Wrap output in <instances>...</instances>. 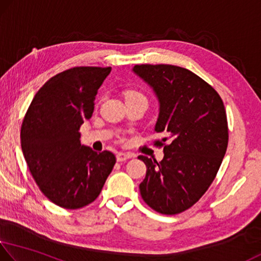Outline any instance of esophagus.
Instances as JSON below:
<instances>
[{
  "mask_svg": "<svg viewBox=\"0 0 261 261\" xmlns=\"http://www.w3.org/2000/svg\"><path fill=\"white\" fill-rule=\"evenodd\" d=\"M130 158H132V155L126 154V153H119L117 155L118 162H125V161H127V160H129Z\"/></svg>",
  "mask_w": 261,
  "mask_h": 261,
  "instance_id": "34e87169",
  "label": "esophagus"
}]
</instances>
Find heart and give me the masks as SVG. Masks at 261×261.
I'll use <instances>...</instances> for the list:
<instances>
[{"mask_svg":"<svg viewBox=\"0 0 261 261\" xmlns=\"http://www.w3.org/2000/svg\"><path fill=\"white\" fill-rule=\"evenodd\" d=\"M136 95H143L141 92L135 91V90H130L126 92V99L127 98H132V97H136Z\"/></svg>","mask_w":261,"mask_h":261,"instance_id":"heart-1","label":"heart"}]
</instances>
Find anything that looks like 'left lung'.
Instances as JSON below:
<instances>
[{"instance_id": "1", "label": "left lung", "mask_w": 261, "mask_h": 261, "mask_svg": "<svg viewBox=\"0 0 261 261\" xmlns=\"http://www.w3.org/2000/svg\"><path fill=\"white\" fill-rule=\"evenodd\" d=\"M133 71L153 87L160 101L155 133L163 138L161 162L140 155L147 166L140 192L162 215L181 214L209 189L226 153L228 128L218 92L194 72L168 64H141Z\"/></svg>"}]
</instances>
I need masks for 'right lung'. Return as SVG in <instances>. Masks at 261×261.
<instances>
[{
    "instance_id": "right-lung-1",
    "label": "right lung",
    "mask_w": 261,
    "mask_h": 261,
    "mask_svg": "<svg viewBox=\"0 0 261 261\" xmlns=\"http://www.w3.org/2000/svg\"><path fill=\"white\" fill-rule=\"evenodd\" d=\"M112 67L75 66L50 78L24 115L21 146L28 168L44 195L64 209L97 199L115 156L80 143V126L94 111L99 87Z\"/></svg>"
}]
</instances>
